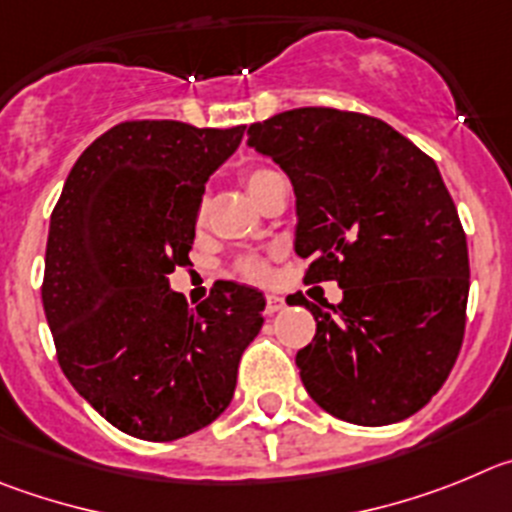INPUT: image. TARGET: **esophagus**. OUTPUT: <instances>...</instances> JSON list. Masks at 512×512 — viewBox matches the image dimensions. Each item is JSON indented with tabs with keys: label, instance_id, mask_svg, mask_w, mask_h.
<instances>
[{
	"label": "esophagus",
	"instance_id": "1",
	"mask_svg": "<svg viewBox=\"0 0 512 512\" xmlns=\"http://www.w3.org/2000/svg\"><path fill=\"white\" fill-rule=\"evenodd\" d=\"M285 308V298L283 296H275V293H270V296L265 298V311L267 313H278Z\"/></svg>",
	"mask_w": 512,
	"mask_h": 512
}]
</instances>
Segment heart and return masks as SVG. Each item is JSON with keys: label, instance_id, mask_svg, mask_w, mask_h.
<instances>
[{"label": "heart", "instance_id": "obj_1", "mask_svg": "<svg viewBox=\"0 0 512 512\" xmlns=\"http://www.w3.org/2000/svg\"><path fill=\"white\" fill-rule=\"evenodd\" d=\"M275 176H278V173L270 168H265V165H245V168H242V173H239V178H242V183H245V188L250 191V196L255 201H257V196H260L262 188L273 181ZM193 222H196V227H201V224L206 222V201L204 199H201L199 206H196V216H193ZM237 273L242 275V278L262 283V280L270 278V265H267V260H262V257H242V260L237 262Z\"/></svg>", "mask_w": 512, "mask_h": 512}]
</instances>
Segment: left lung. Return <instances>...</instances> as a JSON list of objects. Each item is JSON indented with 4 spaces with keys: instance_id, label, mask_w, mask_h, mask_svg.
<instances>
[{
    "instance_id": "8db88e82",
    "label": "left lung",
    "mask_w": 512,
    "mask_h": 512,
    "mask_svg": "<svg viewBox=\"0 0 512 512\" xmlns=\"http://www.w3.org/2000/svg\"><path fill=\"white\" fill-rule=\"evenodd\" d=\"M247 137L293 183L306 280L344 290L329 308L293 298L316 319L296 354L308 395L357 426L413 416L449 377L467 321V234L439 168L382 119L331 107L280 112Z\"/></svg>"
}]
</instances>
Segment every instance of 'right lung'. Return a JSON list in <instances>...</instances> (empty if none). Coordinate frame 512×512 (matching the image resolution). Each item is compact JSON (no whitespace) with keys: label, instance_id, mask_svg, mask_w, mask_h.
<instances>
[{"label":"right lung","instance_id":"1","mask_svg":"<svg viewBox=\"0 0 512 512\" xmlns=\"http://www.w3.org/2000/svg\"><path fill=\"white\" fill-rule=\"evenodd\" d=\"M245 135L132 119L76 160L50 214L43 308L63 375L124 434L173 441L222 416L262 329L260 290L219 280L188 308L186 265L204 183Z\"/></svg>","mask_w":512,"mask_h":512}]
</instances>
